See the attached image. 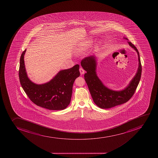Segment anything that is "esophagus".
I'll list each match as a JSON object with an SVG mask.
<instances>
[{
    "instance_id": "1",
    "label": "esophagus",
    "mask_w": 158,
    "mask_h": 158,
    "mask_svg": "<svg viewBox=\"0 0 158 158\" xmlns=\"http://www.w3.org/2000/svg\"><path fill=\"white\" fill-rule=\"evenodd\" d=\"M79 71H80V74L81 75L85 73V70L82 68H80Z\"/></svg>"
}]
</instances>
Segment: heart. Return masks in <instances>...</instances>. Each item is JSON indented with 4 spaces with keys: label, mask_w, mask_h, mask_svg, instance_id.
<instances>
[{
    "label": "heart",
    "mask_w": 158,
    "mask_h": 158,
    "mask_svg": "<svg viewBox=\"0 0 158 158\" xmlns=\"http://www.w3.org/2000/svg\"><path fill=\"white\" fill-rule=\"evenodd\" d=\"M91 43L92 41H91V40H89L80 44L76 49L77 53L78 55H81L84 53L89 48V47L91 45Z\"/></svg>",
    "instance_id": "obj_1"
}]
</instances>
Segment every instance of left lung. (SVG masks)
Segmentation results:
<instances>
[{
	"label": "left lung",
	"mask_w": 158,
	"mask_h": 158,
	"mask_svg": "<svg viewBox=\"0 0 158 158\" xmlns=\"http://www.w3.org/2000/svg\"><path fill=\"white\" fill-rule=\"evenodd\" d=\"M124 39L128 40L127 38ZM128 43L138 53L139 66L136 74L130 82L129 84L126 88L120 91L110 89L105 86L99 79L96 73L97 61L95 56H88L81 61V66L86 72L84 77L89 92L94 102L100 108L109 109L126 103L132 97L138 87L142 73L139 52L133 44L130 42Z\"/></svg>",
	"instance_id": "1"
}]
</instances>
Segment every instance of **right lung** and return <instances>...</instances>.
I'll use <instances>...</instances> for the list:
<instances>
[{
  "instance_id": "1",
  "label": "right lung",
  "mask_w": 158,
  "mask_h": 158,
  "mask_svg": "<svg viewBox=\"0 0 158 158\" xmlns=\"http://www.w3.org/2000/svg\"><path fill=\"white\" fill-rule=\"evenodd\" d=\"M25 49L20 58L19 78L20 85L29 98L38 106L50 110H62L69 105L73 86L79 77V65L77 64L67 69L61 70L47 83H33L27 76L24 63Z\"/></svg>"
}]
</instances>
